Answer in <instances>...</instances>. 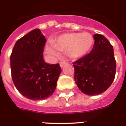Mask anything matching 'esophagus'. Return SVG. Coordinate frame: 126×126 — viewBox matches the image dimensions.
I'll return each mask as SVG.
<instances>
[{"instance_id": "34e87169", "label": "esophagus", "mask_w": 126, "mask_h": 126, "mask_svg": "<svg viewBox=\"0 0 126 126\" xmlns=\"http://www.w3.org/2000/svg\"><path fill=\"white\" fill-rule=\"evenodd\" d=\"M66 63H66L65 61H62V62H60V63H59V65H60V67H63V66H64V65L66 64Z\"/></svg>"}]
</instances>
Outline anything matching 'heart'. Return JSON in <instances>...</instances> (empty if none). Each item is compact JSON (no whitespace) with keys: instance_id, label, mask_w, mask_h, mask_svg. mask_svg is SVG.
I'll use <instances>...</instances> for the list:
<instances>
[{"instance_id":"obj_1","label":"heart","mask_w":126,"mask_h":126,"mask_svg":"<svg viewBox=\"0 0 126 126\" xmlns=\"http://www.w3.org/2000/svg\"><path fill=\"white\" fill-rule=\"evenodd\" d=\"M94 36L88 32H72L60 35L53 41V46L46 47V51L58 56L59 51L67 52L72 59H78L87 55L94 45Z\"/></svg>"}]
</instances>
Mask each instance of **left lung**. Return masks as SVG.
<instances>
[{"instance_id": "left-lung-1", "label": "left lung", "mask_w": 126, "mask_h": 126, "mask_svg": "<svg viewBox=\"0 0 126 126\" xmlns=\"http://www.w3.org/2000/svg\"><path fill=\"white\" fill-rule=\"evenodd\" d=\"M94 38L90 53L73 62L76 84L88 95L105 92L113 82L116 71L113 46L102 34H95Z\"/></svg>"}]
</instances>
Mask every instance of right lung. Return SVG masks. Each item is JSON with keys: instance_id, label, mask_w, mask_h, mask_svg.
<instances>
[{"instance_id": "add662e5", "label": "right lung", "mask_w": 126, "mask_h": 126, "mask_svg": "<svg viewBox=\"0 0 126 126\" xmlns=\"http://www.w3.org/2000/svg\"><path fill=\"white\" fill-rule=\"evenodd\" d=\"M45 37L34 29L19 38L10 55L13 82L21 95L32 100L49 97L54 92L61 69L59 63H46Z\"/></svg>"}]
</instances>
